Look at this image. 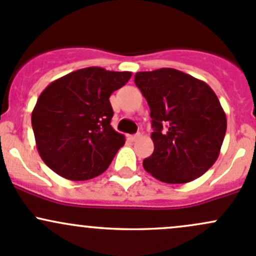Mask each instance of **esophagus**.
Listing matches in <instances>:
<instances>
[{
	"mask_svg": "<svg viewBox=\"0 0 256 256\" xmlns=\"http://www.w3.org/2000/svg\"><path fill=\"white\" fill-rule=\"evenodd\" d=\"M140 137V134H136V135H130L128 136V138L131 140V141H136V140H138Z\"/></svg>",
	"mask_w": 256,
	"mask_h": 256,
	"instance_id": "1",
	"label": "esophagus"
}]
</instances>
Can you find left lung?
<instances>
[{"label":"left lung","mask_w":256,"mask_h":256,"mask_svg":"<svg viewBox=\"0 0 256 256\" xmlns=\"http://www.w3.org/2000/svg\"><path fill=\"white\" fill-rule=\"evenodd\" d=\"M135 83L152 118L154 150L144 168L168 184L206 173L218 158L227 118L208 84L174 68L137 72Z\"/></svg>","instance_id":"8db88e82"}]
</instances>
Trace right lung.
<instances>
[{
	"label": "right lung",
	"instance_id": "right-lung-1",
	"mask_svg": "<svg viewBox=\"0 0 256 256\" xmlns=\"http://www.w3.org/2000/svg\"><path fill=\"white\" fill-rule=\"evenodd\" d=\"M131 74L87 67L42 90L32 112V126L40 157L56 174L80 182L106 170L125 144V136L110 125L114 112L109 96Z\"/></svg>",
	"mask_w": 256,
	"mask_h": 256
}]
</instances>
